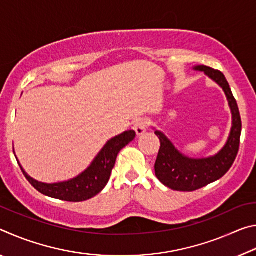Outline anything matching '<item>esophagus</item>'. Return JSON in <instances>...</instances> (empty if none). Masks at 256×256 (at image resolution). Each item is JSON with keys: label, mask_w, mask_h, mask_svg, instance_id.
Wrapping results in <instances>:
<instances>
[{"label": "esophagus", "mask_w": 256, "mask_h": 256, "mask_svg": "<svg viewBox=\"0 0 256 256\" xmlns=\"http://www.w3.org/2000/svg\"><path fill=\"white\" fill-rule=\"evenodd\" d=\"M133 128L134 131L136 132L138 136H141V134H144L146 128H148V120L146 118H138L136 120V123L133 125Z\"/></svg>", "instance_id": "34e87169"}]
</instances>
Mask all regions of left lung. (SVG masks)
<instances>
[{
    "mask_svg": "<svg viewBox=\"0 0 256 256\" xmlns=\"http://www.w3.org/2000/svg\"><path fill=\"white\" fill-rule=\"evenodd\" d=\"M196 70L204 72L224 89L232 112V128L227 144L222 151L214 157L206 159L185 157L175 149L162 132H154L160 140V149L154 164L156 176L167 188L182 192L196 190L222 178L235 162L240 144L242 118L240 110L224 73L204 66H196Z\"/></svg>",
    "mask_w": 256,
    "mask_h": 256,
    "instance_id": "obj_1",
    "label": "left lung"
}]
</instances>
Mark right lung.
Wrapping results in <instances>:
<instances>
[{"instance_id": "right-lung-1", "label": "right lung", "mask_w": 256, "mask_h": 256, "mask_svg": "<svg viewBox=\"0 0 256 256\" xmlns=\"http://www.w3.org/2000/svg\"><path fill=\"white\" fill-rule=\"evenodd\" d=\"M136 136V132L133 130H130V131L112 138L94 158L88 170L76 178L63 182V183H40L28 176L22 167L20 166V168L29 183L44 196L68 202L86 201L100 193L107 185L118 152L125 146H128Z\"/></svg>"}]
</instances>
